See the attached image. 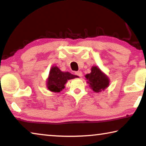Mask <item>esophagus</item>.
Returning a JSON list of instances; mask_svg holds the SVG:
<instances>
[{
	"label": "esophagus",
	"instance_id": "esophagus-1",
	"mask_svg": "<svg viewBox=\"0 0 146 146\" xmlns=\"http://www.w3.org/2000/svg\"><path fill=\"white\" fill-rule=\"evenodd\" d=\"M75 74L76 75H78V76H80V77H82V71H77V72H76Z\"/></svg>",
	"mask_w": 146,
	"mask_h": 146
}]
</instances>
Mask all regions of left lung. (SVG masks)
Returning a JSON list of instances; mask_svg holds the SVG:
<instances>
[{
	"instance_id": "obj_1",
	"label": "left lung",
	"mask_w": 146,
	"mask_h": 146,
	"mask_svg": "<svg viewBox=\"0 0 146 146\" xmlns=\"http://www.w3.org/2000/svg\"><path fill=\"white\" fill-rule=\"evenodd\" d=\"M85 77L90 88L95 93L105 90L110 85V78L97 66H92L91 73L86 74Z\"/></svg>"
}]
</instances>
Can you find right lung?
Wrapping results in <instances>:
<instances>
[{
  "mask_svg": "<svg viewBox=\"0 0 146 146\" xmlns=\"http://www.w3.org/2000/svg\"><path fill=\"white\" fill-rule=\"evenodd\" d=\"M77 76L68 71H62L57 66H52L47 78L46 87L50 91L59 93L65 88V84L68 80L75 78Z\"/></svg>",
  "mask_w": 146,
  "mask_h": 146,
  "instance_id": "obj_1",
  "label": "right lung"
}]
</instances>
